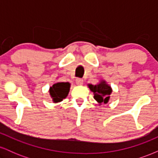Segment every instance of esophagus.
<instances>
[{"instance_id": "obj_1", "label": "esophagus", "mask_w": 158, "mask_h": 158, "mask_svg": "<svg viewBox=\"0 0 158 158\" xmlns=\"http://www.w3.org/2000/svg\"><path fill=\"white\" fill-rule=\"evenodd\" d=\"M76 82H77V84L78 85H81L83 84V79L78 78V79H76Z\"/></svg>"}]
</instances>
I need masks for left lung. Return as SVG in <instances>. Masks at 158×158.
<instances>
[{
	"instance_id": "obj_1",
	"label": "left lung",
	"mask_w": 158,
	"mask_h": 158,
	"mask_svg": "<svg viewBox=\"0 0 158 158\" xmlns=\"http://www.w3.org/2000/svg\"><path fill=\"white\" fill-rule=\"evenodd\" d=\"M90 90L94 93V98L99 105L106 104L110 99V95L112 93V88L107 84L105 80H101L99 83L94 85H88Z\"/></svg>"
}]
</instances>
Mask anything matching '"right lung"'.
<instances>
[{
  "mask_svg": "<svg viewBox=\"0 0 158 158\" xmlns=\"http://www.w3.org/2000/svg\"><path fill=\"white\" fill-rule=\"evenodd\" d=\"M70 88V84L69 82H57L50 87L49 93L52 98V102L54 103L61 102L68 97Z\"/></svg>",
  "mask_w": 158,
  "mask_h": 158,
  "instance_id": "right-lung-1",
  "label": "right lung"
}]
</instances>
